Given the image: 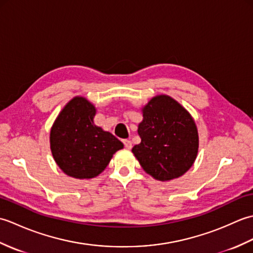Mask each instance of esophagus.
<instances>
[{
    "mask_svg": "<svg viewBox=\"0 0 253 253\" xmlns=\"http://www.w3.org/2000/svg\"><path fill=\"white\" fill-rule=\"evenodd\" d=\"M123 143L126 149H131V141L128 139H123Z\"/></svg>",
    "mask_w": 253,
    "mask_h": 253,
    "instance_id": "34e87169",
    "label": "esophagus"
}]
</instances>
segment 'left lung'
I'll return each instance as SVG.
<instances>
[{
    "mask_svg": "<svg viewBox=\"0 0 253 253\" xmlns=\"http://www.w3.org/2000/svg\"><path fill=\"white\" fill-rule=\"evenodd\" d=\"M142 112L138 126L141 142L132 148L142 169L161 181L184 175L195 162L199 147L192 117L168 95L155 96Z\"/></svg>",
    "mask_w": 253,
    "mask_h": 253,
    "instance_id": "8db88e82",
    "label": "left lung"
}]
</instances>
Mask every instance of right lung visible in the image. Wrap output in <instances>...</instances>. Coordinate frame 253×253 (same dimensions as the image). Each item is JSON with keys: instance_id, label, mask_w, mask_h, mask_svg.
Returning <instances> with one entry per match:
<instances>
[{"instance_id": "right-lung-1", "label": "right lung", "mask_w": 253, "mask_h": 253, "mask_svg": "<svg viewBox=\"0 0 253 253\" xmlns=\"http://www.w3.org/2000/svg\"><path fill=\"white\" fill-rule=\"evenodd\" d=\"M94 106L76 96L64 107L50 135L53 158L66 175L93 178L104 170L124 144L111 132L95 126Z\"/></svg>"}]
</instances>
